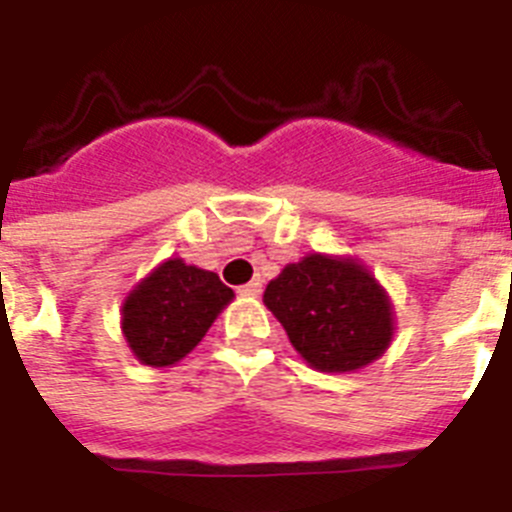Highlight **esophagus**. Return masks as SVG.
I'll return each instance as SVG.
<instances>
[{
    "label": "esophagus",
    "mask_w": 512,
    "mask_h": 512,
    "mask_svg": "<svg viewBox=\"0 0 512 512\" xmlns=\"http://www.w3.org/2000/svg\"><path fill=\"white\" fill-rule=\"evenodd\" d=\"M238 292H241V295H246V297H256L261 292V282L243 284V287H238Z\"/></svg>",
    "instance_id": "esophagus-1"
}]
</instances>
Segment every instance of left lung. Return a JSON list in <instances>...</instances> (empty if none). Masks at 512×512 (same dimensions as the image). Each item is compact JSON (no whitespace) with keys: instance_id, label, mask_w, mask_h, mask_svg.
<instances>
[{"instance_id":"1","label":"left lung","mask_w":512,"mask_h":512,"mask_svg":"<svg viewBox=\"0 0 512 512\" xmlns=\"http://www.w3.org/2000/svg\"><path fill=\"white\" fill-rule=\"evenodd\" d=\"M264 302L320 372L361 369L392 341L390 300L356 261L305 256L269 282Z\"/></svg>"}]
</instances>
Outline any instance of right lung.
Masks as SVG:
<instances>
[{"instance_id":"right-lung-1","label":"right lung","mask_w":512,"mask_h":512,"mask_svg":"<svg viewBox=\"0 0 512 512\" xmlns=\"http://www.w3.org/2000/svg\"><path fill=\"white\" fill-rule=\"evenodd\" d=\"M230 300L233 289L217 274L171 259L130 292L122 307V330L143 364L171 366L205 338Z\"/></svg>"}]
</instances>
